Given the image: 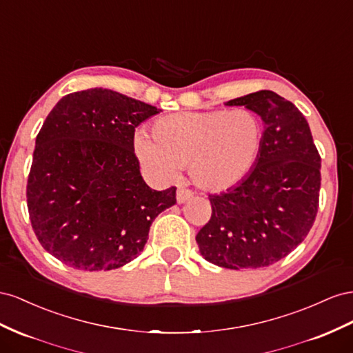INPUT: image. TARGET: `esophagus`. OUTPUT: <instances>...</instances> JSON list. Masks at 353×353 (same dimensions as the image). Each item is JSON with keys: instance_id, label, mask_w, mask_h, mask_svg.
Here are the masks:
<instances>
[{"instance_id": "esophagus-1", "label": "esophagus", "mask_w": 353, "mask_h": 353, "mask_svg": "<svg viewBox=\"0 0 353 353\" xmlns=\"http://www.w3.org/2000/svg\"><path fill=\"white\" fill-rule=\"evenodd\" d=\"M194 196V192L190 189H186V188H179L177 189V194H176V198H177V203L179 204H183L185 201L190 199Z\"/></svg>"}]
</instances>
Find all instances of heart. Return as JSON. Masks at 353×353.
I'll use <instances>...</instances> for the list:
<instances>
[{"mask_svg": "<svg viewBox=\"0 0 353 353\" xmlns=\"http://www.w3.org/2000/svg\"><path fill=\"white\" fill-rule=\"evenodd\" d=\"M263 137V124L251 110H194L159 118L152 137L137 133L136 152L159 177H173L177 167H189L198 186L225 190L253 170Z\"/></svg>", "mask_w": 353, "mask_h": 353, "instance_id": "obj_1", "label": "heart"}]
</instances>
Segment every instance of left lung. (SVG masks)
Returning <instances> with one entry per match:
<instances>
[{"label": "left lung", "mask_w": 353, "mask_h": 353, "mask_svg": "<svg viewBox=\"0 0 353 353\" xmlns=\"http://www.w3.org/2000/svg\"><path fill=\"white\" fill-rule=\"evenodd\" d=\"M265 123L261 152L244 180L210 194L211 217L196 243L210 263L256 269L276 263L306 238L319 207L321 157L303 114L270 90L229 100Z\"/></svg>", "instance_id": "1"}]
</instances>
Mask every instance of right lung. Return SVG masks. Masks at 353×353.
Returning a JSON list of instances; mask_svg holds the SVG:
<instances>
[{"label":"right lung","instance_id":"right-lung-1","mask_svg":"<svg viewBox=\"0 0 353 353\" xmlns=\"http://www.w3.org/2000/svg\"><path fill=\"white\" fill-rule=\"evenodd\" d=\"M159 109L108 88L62 97L35 140L26 201L50 254L79 270H112L136 259L176 186L150 189L134 154L136 127Z\"/></svg>","mask_w":353,"mask_h":353}]
</instances>
